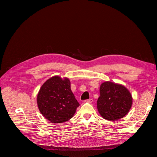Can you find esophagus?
<instances>
[{
	"label": "esophagus",
	"instance_id": "obj_1",
	"mask_svg": "<svg viewBox=\"0 0 157 157\" xmlns=\"http://www.w3.org/2000/svg\"><path fill=\"white\" fill-rule=\"evenodd\" d=\"M86 101H87L88 103H92L93 101V99H89L86 100Z\"/></svg>",
	"mask_w": 157,
	"mask_h": 157
}]
</instances>
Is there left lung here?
I'll return each instance as SVG.
<instances>
[{
	"instance_id": "8db88e82",
	"label": "left lung",
	"mask_w": 157,
	"mask_h": 157,
	"mask_svg": "<svg viewBox=\"0 0 157 157\" xmlns=\"http://www.w3.org/2000/svg\"><path fill=\"white\" fill-rule=\"evenodd\" d=\"M99 91L97 107L104 119L117 121L128 114L132 105V97L125 86L105 81L101 84Z\"/></svg>"
}]
</instances>
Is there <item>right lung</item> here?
Wrapping results in <instances>:
<instances>
[{"instance_id": "1", "label": "right lung", "mask_w": 157, "mask_h": 157, "mask_svg": "<svg viewBox=\"0 0 157 157\" xmlns=\"http://www.w3.org/2000/svg\"><path fill=\"white\" fill-rule=\"evenodd\" d=\"M41 114L52 123H63L71 119L79 104L71 89L68 78L55 76L41 87L37 95Z\"/></svg>"}]
</instances>
